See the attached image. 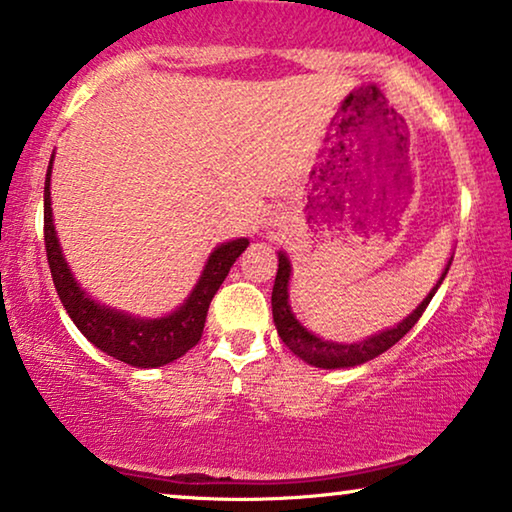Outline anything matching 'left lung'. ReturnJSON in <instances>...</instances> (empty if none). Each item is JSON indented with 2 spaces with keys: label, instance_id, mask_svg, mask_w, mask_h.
I'll use <instances>...</instances> for the list:
<instances>
[{
  "label": "left lung",
  "instance_id": "left-lung-1",
  "mask_svg": "<svg viewBox=\"0 0 512 512\" xmlns=\"http://www.w3.org/2000/svg\"><path fill=\"white\" fill-rule=\"evenodd\" d=\"M453 259H448L444 273L437 285L432 287V292L425 296L423 303L411 312V315L404 319L402 324L395 326V329L381 331L379 335H372V338L358 342V345H338V342H329L312 335L308 329H303L299 319L294 317L292 308H289V273H292V266H289V259L285 253H278V273L276 282H273V294H271V308H273V322H276L278 335L282 342L292 349V352L303 358L305 363L315 365V368L324 370H335V368H354V365H361L365 361H372V358L384 354L386 349H391L395 342H400L404 335H407L414 324L421 319V315L427 308V303L432 301L434 292H437L441 282H444L448 269H451Z\"/></svg>",
  "mask_w": 512,
  "mask_h": 512
}]
</instances>
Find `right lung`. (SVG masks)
Listing matches in <instances>:
<instances>
[{"instance_id":"obj_1","label":"right lung","mask_w":512,"mask_h":512,"mask_svg":"<svg viewBox=\"0 0 512 512\" xmlns=\"http://www.w3.org/2000/svg\"><path fill=\"white\" fill-rule=\"evenodd\" d=\"M50 170L52 158L48 174H45L43 190L45 253H48L52 282H55V289L68 317L73 319V324L78 326L91 345H96L101 352L117 358V361L133 365V368H160V365L177 361L179 356L200 342L211 299L216 296L218 287L223 285L236 257L248 248L250 241L236 239L213 250L193 294L172 315L160 319H137L126 315V312L105 308V305L94 303L82 292L71 269H68L64 255H61L55 225H52Z\"/></svg>"}]
</instances>
